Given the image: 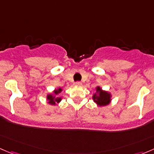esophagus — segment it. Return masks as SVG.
I'll use <instances>...</instances> for the list:
<instances>
[{
    "mask_svg": "<svg viewBox=\"0 0 154 154\" xmlns=\"http://www.w3.org/2000/svg\"><path fill=\"white\" fill-rule=\"evenodd\" d=\"M82 82H76L75 83V86H82Z\"/></svg>",
    "mask_w": 154,
    "mask_h": 154,
    "instance_id": "esophagus-1",
    "label": "esophagus"
}]
</instances>
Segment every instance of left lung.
I'll use <instances>...</instances> for the list:
<instances>
[{
    "mask_svg": "<svg viewBox=\"0 0 154 154\" xmlns=\"http://www.w3.org/2000/svg\"><path fill=\"white\" fill-rule=\"evenodd\" d=\"M93 101L99 107L107 106L111 102L112 95L110 92L103 90L100 86L96 88V93L92 96Z\"/></svg>",
    "mask_w": 154,
    "mask_h": 154,
    "instance_id": "obj_1",
    "label": "left lung"
}]
</instances>
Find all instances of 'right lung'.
<instances>
[{"instance_id": "1", "label": "right lung", "mask_w": 154, "mask_h": 154, "mask_svg": "<svg viewBox=\"0 0 154 154\" xmlns=\"http://www.w3.org/2000/svg\"><path fill=\"white\" fill-rule=\"evenodd\" d=\"M62 88H58L53 90L52 93H48L47 95V103L51 105H57L58 103L62 100V96H58L60 93L62 92Z\"/></svg>"}]
</instances>
